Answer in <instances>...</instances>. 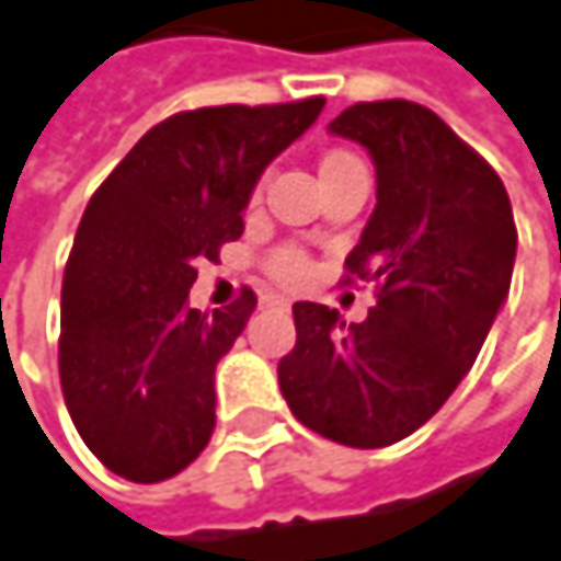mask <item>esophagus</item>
<instances>
[{
  "label": "esophagus",
  "mask_w": 561,
  "mask_h": 561,
  "mask_svg": "<svg viewBox=\"0 0 561 561\" xmlns=\"http://www.w3.org/2000/svg\"><path fill=\"white\" fill-rule=\"evenodd\" d=\"M260 305H266V308H288L291 301H288L285 295H273V291H266V295L260 298Z\"/></svg>",
  "instance_id": "esophagus-1"
}]
</instances>
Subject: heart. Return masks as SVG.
<instances>
[{
    "instance_id": "b5f03b06",
    "label": "heart",
    "mask_w": 561,
    "mask_h": 561,
    "mask_svg": "<svg viewBox=\"0 0 561 561\" xmlns=\"http://www.w3.org/2000/svg\"><path fill=\"white\" fill-rule=\"evenodd\" d=\"M341 159H351V156H344V152H334V156H328L324 159V165H331V162H341ZM321 165V169H324ZM305 270H308V263H305V256L298 253V250H276L273 256H270V273L276 276L279 282H298L305 276Z\"/></svg>"
}]
</instances>
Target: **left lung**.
Returning <instances> with one entry per match:
<instances>
[{
    "instance_id": "left-lung-1",
    "label": "left lung",
    "mask_w": 561,
    "mask_h": 561,
    "mask_svg": "<svg viewBox=\"0 0 561 561\" xmlns=\"http://www.w3.org/2000/svg\"><path fill=\"white\" fill-rule=\"evenodd\" d=\"M331 133L377 165V207L344 260L377 282V305L344 328L334 308L295 301L279 387L311 432L383 448L425 425L478 360L510 291L516 224L501 174L428 106L354 103Z\"/></svg>"
}]
</instances>
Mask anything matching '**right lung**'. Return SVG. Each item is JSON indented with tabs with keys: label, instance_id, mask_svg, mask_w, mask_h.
<instances>
[{
	"label": "right lung",
	"instance_id": "1",
	"mask_svg": "<svg viewBox=\"0 0 561 561\" xmlns=\"http://www.w3.org/2000/svg\"><path fill=\"white\" fill-rule=\"evenodd\" d=\"M324 96L204 106L152 126L90 197L60 285L57 370L83 445L119 478L184 471L214 432V370L256 295L214 314L187 305L197 263L243 233L266 165Z\"/></svg>",
	"mask_w": 561,
	"mask_h": 561
}]
</instances>
